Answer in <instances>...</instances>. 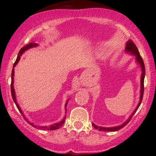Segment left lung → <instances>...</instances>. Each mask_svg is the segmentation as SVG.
<instances>
[{"mask_svg":"<svg viewBox=\"0 0 156 156\" xmlns=\"http://www.w3.org/2000/svg\"><path fill=\"white\" fill-rule=\"evenodd\" d=\"M125 49H126V51L127 52H130L131 54H134L136 55V60L138 62V63L140 64L141 67V69H142V73H141V96H140V101H139V104H138L136 108V110L134 111L133 114L130 115V117L128 118V119L125 122L123 123L122 125H119V126H117V127H112V128H102V127H100V126H98V125H95L94 124V123H92L93 126H94V128H95L97 130H101V131H117V130H119V129H121V128H122L123 127H125V125L128 124V122H129L130 119H131V118L134 115V114H135L136 112L137 111V109L139 108V105H140L141 101H142V98H143V94H144V76H145V67H144V61H143L142 58H141V56L140 55V53H139V51H138L137 49V47L136 45L135 44H134V42L133 41L131 40V39H129V40L126 43V48H125Z\"/></svg>","mask_w":156,"mask_h":156,"instance_id":"8db88e82","label":"left lung"}]
</instances>
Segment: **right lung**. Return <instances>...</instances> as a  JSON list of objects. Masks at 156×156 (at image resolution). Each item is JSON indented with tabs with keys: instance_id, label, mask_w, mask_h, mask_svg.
I'll return each instance as SVG.
<instances>
[{
	"instance_id": "right-lung-1",
	"label": "right lung",
	"mask_w": 156,
	"mask_h": 156,
	"mask_svg": "<svg viewBox=\"0 0 156 156\" xmlns=\"http://www.w3.org/2000/svg\"><path fill=\"white\" fill-rule=\"evenodd\" d=\"M37 43H33V42H31V43H29L28 44H27V45L24 46V47L21 48L20 51H19L18 55H17V59H16V61H15V64H14L13 69H12V82H11V92H12V99H13L14 102H15V103L16 104V106H17V108H18L19 112L21 113V114H22V115H23V118H24V119H26V120L27 122H28L29 123L30 125H32V126H33V127H34V128H38V129H42V130H56V129H58V128H59L60 127H62V125L64 124V119H65V118H66V117H64V119H63V120L61 121L60 122L55 123V124H53V125H50L49 127H48V126H44V127H43V126H42V127H38V126H37V125H34L33 123H30L29 122H28V120H27L26 118L25 117L24 114H23L22 111H21V109H20V106L18 105V104H17V101H16V96H15V89H14V86H13V83H14V80H13V79H14V73H15V69H14V67H15L16 64H17V63H18V62H19L20 58V55H22L23 53H24L25 51H27V50H28V49H29V48H31L34 47V46H37ZM67 103H68V101L67 102V103H66V105H65V108H66V107H67Z\"/></svg>"
}]
</instances>
